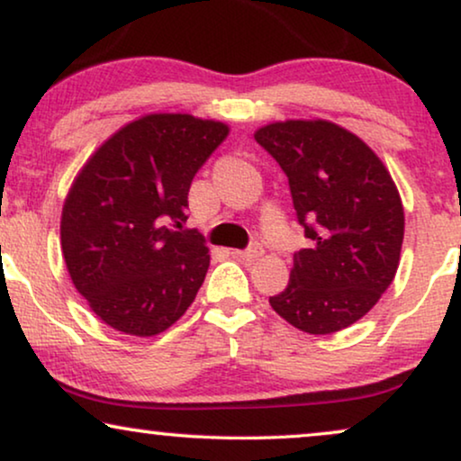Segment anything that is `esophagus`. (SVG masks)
<instances>
[{"mask_svg": "<svg viewBox=\"0 0 461 461\" xmlns=\"http://www.w3.org/2000/svg\"><path fill=\"white\" fill-rule=\"evenodd\" d=\"M264 256V249L260 245H254V248L245 249V251H232V258H237V260H243V262H256L260 260Z\"/></svg>", "mask_w": 461, "mask_h": 461, "instance_id": "34e87169", "label": "esophagus"}]
</instances>
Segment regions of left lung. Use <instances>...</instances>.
<instances>
[{
  "instance_id": "8db88e82",
  "label": "left lung",
  "mask_w": 461,
  "mask_h": 461,
  "mask_svg": "<svg viewBox=\"0 0 461 461\" xmlns=\"http://www.w3.org/2000/svg\"><path fill=\"white\" fill-rule=\"evenodd\" d=\"M254 138L289 178L311 248L294 254L287 287L270 306L295 330L327 336L365 317L394 281L405 212L384 161L327 119H285Z\"/></svg>"
}]
</instances>
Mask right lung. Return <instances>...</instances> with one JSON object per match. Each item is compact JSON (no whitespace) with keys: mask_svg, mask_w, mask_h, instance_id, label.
<instances>
[{"mask_svg":"<svg viewBox=\"0 0 461 461\" xmlns=\"http://www.w3.org/2000/svg\"><path fill=\"white\" fill-rule=\"evenodd\" d=\"M229 131L216 119L149 113L106 138L75 176L60 216L62 256L75 289L115 331H166L203 285L210 249L182 222L194 174Z\"/></svg>","mask_w":461,"mask_h":461,"instance_id":"right-lung-1","label":"right lung"}]
</instances>
